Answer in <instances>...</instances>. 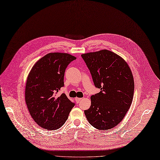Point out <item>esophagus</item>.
<instances>
[{
	"mask_svg": "<svg viewBox=\"0 0 160 160\" xmlns=\"http://www.w3.org/2000/svg\"><path fill=\"white\" fill-rule=\"evenodd\" d=\"M76 103H80V101H82V98H76Z\"/></svg>",
	"mask_w": 160,
	"mask_h": 160,
	"instance_id": "obj_1",
	"label": "esophagus"
}]
</instances>
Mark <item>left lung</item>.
Listing matches in <instances>:
<instances>
[{"label": "left lung", "instance_id": "1", "mask_svg": "<svg viewBox=\"0 0 160 160\" xmlns=\"http://www.w3.org/2000/svg\"><path fill=\"white\" fill-rule=\"evenodd\" d=\"M94 86L101 90L91 96L84 111L90 125L99 130L115 127L123 119L132 102L134 83L127 63L108 50L82 55Z\"/></svg>", "mask_w": 160, "mask_h": 160}]
</instances>
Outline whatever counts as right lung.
Masks as SVG:
<instances>
[{"mask_svg":"<svg viewBox=\"0 0 160 160\" xmlns=\"http://www.w3.org/2000/svg\"><path fill=\"white\" fill-rule=\"evenodd\" d=\"M76 58L67 53L51 52L34 64L26 85L25 99L28 111L39 126L47 130L61 128L75 103L64 93H57L64 87V72Z\"/></svg>","mask_w":160,"mask_h":160,"instance_id":"1","label":"right lung"}]
</instances>
